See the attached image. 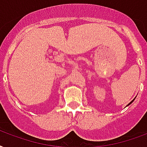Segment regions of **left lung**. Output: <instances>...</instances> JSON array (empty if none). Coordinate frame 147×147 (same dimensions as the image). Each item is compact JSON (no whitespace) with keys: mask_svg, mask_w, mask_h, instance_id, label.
<instances>
[{"mask_svg":"<svg viewBox=\"0 0 147 147\" xmlns=\"http://www.w3.org/2000/svg\"><path fill=\"white\" fill-rule=\"evenodd\" d=\"M134 100H132V101H131V102H130V103H129V104H128V105H127V106H129V104H131V103H133V102H134Z\"/></svg>","mask_w":147,"mask_h":147,"instance_id":"left-lung-1","label":"left lung"}]
</instances>
